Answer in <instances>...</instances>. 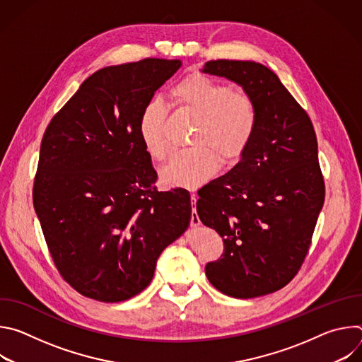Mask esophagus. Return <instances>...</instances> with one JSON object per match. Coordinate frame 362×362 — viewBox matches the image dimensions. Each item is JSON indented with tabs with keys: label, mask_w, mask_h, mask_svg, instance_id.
Masks as SVG:
<instances>
[{
	"label": "esophagus",
	"mask_w": 362,
	"mask_h": 362,
	"mask_svg": "<svg viewBox=\"0 0 362 362\" xmlns=\"http://www.w3.org/2000/svg\"><path fill=\"white\" fill-rule=\"evenodd\" d=\"M190 200H192V216H190V225L193 228H197L200 226V219H199V215L196 212V202H197V196L193 193L190 196Z\"/></svg>",
	"instance_id": "1"
}]
</instances>
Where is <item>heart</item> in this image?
<instances>
[{"label":"heart","mask_w":362,"mask_h":362,"mask_svg":"<svg viewBox=\"0 0 362 362\" xmlns=\"http://www.w3.org/2000/svg\"><path fill=\"white\" fill-rule=\"evenodd\" d=\"M175 105L193 116L194 126L187 150L176 151L160 170V179L170 186L194 189L211 179L222 163H233L249 147L257 127V107L252 97L236 93L229 84L203 74L182 78L172 90ZM166 106L151 100L143 107L137 132L153 160H163L169 153L165 134Z\"/></svg>","instance_id":"1"}]
</instances>
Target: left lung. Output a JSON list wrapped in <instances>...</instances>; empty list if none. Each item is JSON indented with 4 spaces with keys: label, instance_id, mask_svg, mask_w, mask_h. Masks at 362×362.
I'll list each match as a JSON object with an SVG mask.
<instances>
[{
    "label": "left lung",
    "instance_id": "left-lung-1",
    "mask_svg": "<svg viewBox=\"0 0 362 362\" xmlns=\"http://www.w3.org/2000/svg\"><path fill=\"white\" fill-rule=\"evenodd\" d=\"M202 71L239 84L259 116L238 165L197 192L202 223L225 245L221 259L206 265V276L233 298L272 293L298 274L324 206L315 130L268 67L212 60Z\"/></svg>",
    "mask_w": 362,
    "mask_h": 362
}]
</instances>
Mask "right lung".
Segmentation results:
<instances>
[{"label": "right lung", "mask_w": 362, "mask_h": 362, "mask_svg": "<svg viewBox=\"0 0 362 362\" xmlns=\"http://www.w3.org/2000/svg\"><path fill=\"white\" fill-rule=\"evenodd\" d=\"M180 66L144 59L101 69L45 129L34 209L60 275L87 298L122 302L140 293L190 223L189 192L156 189L137 132L143 107Z\"/></svg>", "instance_id": "obj_1"}]
</instances>
